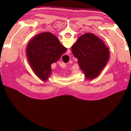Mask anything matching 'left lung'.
<instances>
[{
	"label": "left lung",
	"mask_w": 131,
	"mask_h": 131,
	"mask_svg": "<svg viewBox=\"0 0 131 131\" xmlns=\"http://www.w3.org/2000/svg\"><path fill=\"white\" fill-rule=\"evenodd\" d=\"M72 52L78 59L80 68L87 79L98 76L110 57L109 51L103 41L91 33L80 37L72 46Z\"/></svg>",
	"instance_id": "left-lung-1"
}]
</instances>
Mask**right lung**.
<instances>
[{"label":"right lung","instance_id":"add662e5","mask_svg":"<svg viewBox=\"0 0 131 131\" xmlns=\"http://www.w3.org/2000/svg\"><path fill=\"white\" fill-rule=\"evenodd\" d=\"M67 51L57 37L50 32L37 35L26 47L29 63L37 76L46 81L51 74V65L56 62Z\"/></svg>","mask_w":131,"mask_h":131}]
</instances>
